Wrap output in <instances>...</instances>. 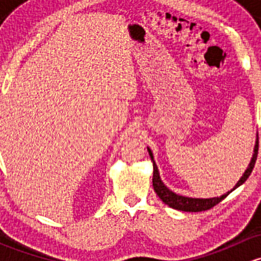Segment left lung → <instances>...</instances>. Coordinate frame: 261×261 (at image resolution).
Segmentation results:
<instances>
[{
    "instance_id": "obj_1",
    "label": "left lung",
    "mask_w": 261,
    "mask_h": 261,
    "mask_svg": "<svg viewBox=\"0 0 261 261\" xmlns=\"http://www.w3.org/2000/svg\"><path fill=\"white\" fill-rule=\"evenodd\" d=\"M257 134H256V141H255V146H254V154H252L251 160H250L249 165H247L246 170L243 174V177L240 178V180L236 183V186L233 187V189H231L230 192L227 193L222 194L220 197H213V198H191V197H186V196H179V194L174 193L173 191H170L163 180L160 179V174L159 170H158L156 164H155L154 160V155H152V151L150 150V147H147V151H149L150 158H151L152 162V168H154V172H152V187H154L155 193L159 196V198L164 202L165 204H168L169 207L174 210H179V211H184V212H201V211H206V210L212 208L213 206H216L217 203H220L222 199H225L228 194L231 193L232 191H235L238 187H240L241 184L246 181L249 175L251 174L252 169H254L255 162H256L257 158V147H259V141H257Z\"/></svg>"
}]
</instances>
